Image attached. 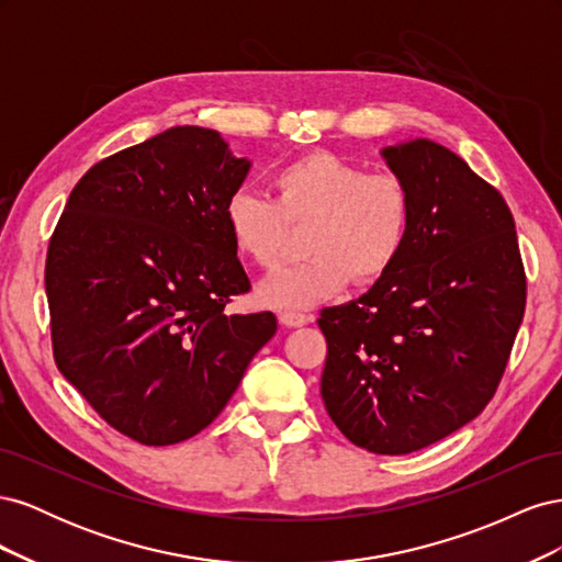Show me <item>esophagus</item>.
Instances as JSON below:
<instances>
[{
	"label": "esophagus",
	"instance_id": "34e87169",
	"mask_svg": "<svg viewBox=\"0 0 562 562\" xmlns=\"http://www.w3.org/2000/svg\"><path fill=\"white\" fill-rule=\"evenodd\" d=\"M312 316L310 314H302V312H295V310H285L279 314V323L285 328H300L304 326V323H310Z\"/></svg>",
	"mask_w": 562,
	"mask_h": 562
}]
</instances>
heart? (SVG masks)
Returning a JSON list of instances; mask_svg holds the SVG:
<instances>
[{
	"instance_id": "heart-1",
	"label": "heart",
	"mask_w": 562,
	"mask_h": 562,
	"mask_svg": "<svg viewBox=\"0 0 562 562\" xmlns=\"http://www.w3.org/2000/svg\"><path fill=\"white\" fill-rule=\"evenodd\" d=\"M271 201L234 192L225 225L234 250L258 267H274L288 225H304L302 262L279 269L258 288L267 307L302 310L356 283H372L396 265L411 232V196L394 176L366 173L328 151H312L277 168Z\"/></svg>"
}]
</instances>
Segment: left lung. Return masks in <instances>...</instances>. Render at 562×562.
I'll use <instances>...</instances> for the list:
<instances>
[{"instance_id": "obj_1", "label": "left lung", "mask_w": 562, "mask_h": 562, "mask_svg": "<svg viewBox=\"0 0 562 562\" xmlns=\"http://www.w3.org/2000/svg\"><path fill=\"white\" fill-rule=\"evenodd\" d=\"M380 157L411 196V232L368 293L321 312V396L353 446L407 454L495 396L525 312V271L506 201L454 151L411 138Z\"/></svg>"}]
</instances>
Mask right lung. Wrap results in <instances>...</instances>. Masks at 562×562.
<instances>
[{"mask_svg":"<svg viewBox=\"0 0 562 562\" xmlns=\"http://www.w3.org/2000/svg\"><path fill=\"white\" fill-rule=\"evenodd\" d=\"M250 166L217 131L173 126L95 164L50 236L56 366L143 446L206 429L277 333L271 312H225L250 288L225 225Z\"/></svg>","mask_w":562,"mask_h":562,"instance_id":"add662e5","label":"right lung"}]
</instances>
